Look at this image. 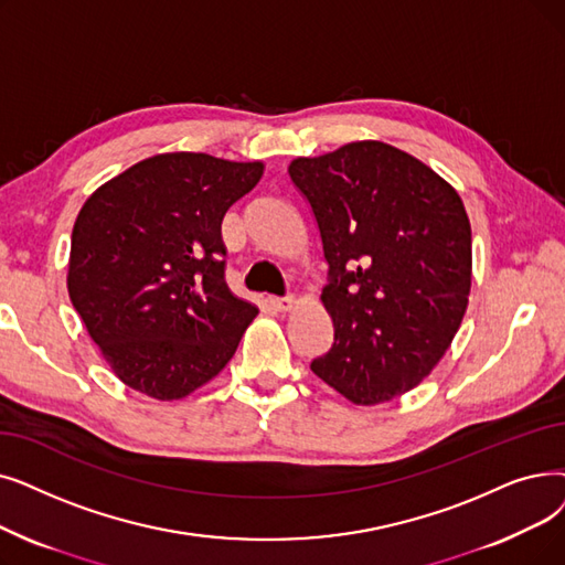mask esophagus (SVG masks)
Instances as JSON below:
<instances>
[{"instance_id":"1","label":"esophagus","mask_w":565,"mask_h":565,"mask_svg":"<svg viewBox=\"0 0 565 565\" xmlns=\"http://www.w3.org/2000/svg\"><path fill=\"white\" fill-rule=\"evenodd\" d=\"M267 302L273 305V309H277V311H290V309H292V305H296V298H292V296H284V298H279V296H269V298H267Z\"/></svg>"}]
</instances>
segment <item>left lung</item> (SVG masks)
Wrapping results in <instances>:
<instances>
[{
    "mask_svg": "<svg viewBox=\"0 0 565 565\" xmlns=\"http://www.w3.org/2000/svg\"><path fill=\"white\" fill-rule=\"evenodd\" d=\"M288 175L321 231L334 341L311 372L353 404L413 390L448 351L471 292V224L459 193L381 140L300 157Z\"/></svg>",
    "mask_w": 565,
    "mask_h": 565,
    "instance_id": "obj_1",
    "label": "left lung"
}]
</instances>
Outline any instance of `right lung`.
Instances as JSON below:
<instances>
[{
  "instance_id": "right-lung-1",
  "label": "right lung",
  "mask_w": 565,
  "mask_h": 565,
  "mask_svg": "<svg viewBox=\"0 0 565 565\" xmlns=\"http://www.w3.org/2000/svg\"><path fill=\"white\" fill-rule=\"evenodd\" d=\"M263 168L168 152L85 201L71 233L68 298L125 385L182 399L237 351L258 309L226 286L222 222Z\"/></svg>"
}]
</instances>
